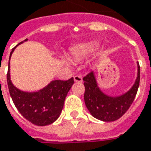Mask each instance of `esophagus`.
Here are the masks:
<instances>
[{
  "label": "esophagus",
  "mask_w": 151,
  "mask_h": 151,
  "mask_svg": "<svg viewBox=\"0 0 151 151\" xmlns=\"http://www.w3.org/2000/svg\"><path fill=\"white\" fill-rule=\"evenodd\" d=\"M73 78H74V81L77 83H82L83 82V78L80 75H75Z\"/></svg>",
  "instance_id": "obj_1"
}]
</instances>
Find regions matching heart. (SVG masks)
Instances as JSON below:
<instances>
[{"mask_svg": "<svg viewBox=\"0 0 151 151\" xmlns=\"http://www.w3.org/2000/svg\"><path fill=\"white\" fill-rule=\"evenodd\" d=\"M98 46H99V44L96 42H88V43L80 44L72 48L71 54L73 57L76 59H81L92 54L93 51L97 50ZM64 61L68 62V59L65 58Z\"/></svg>", "mask_w": 151, "mask_h": 151, "instance_id": "obj_1", "label": "heart"}]
</instances>
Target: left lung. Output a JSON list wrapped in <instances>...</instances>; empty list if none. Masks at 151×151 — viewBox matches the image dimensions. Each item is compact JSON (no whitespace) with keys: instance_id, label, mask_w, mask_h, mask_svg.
I'll return each instance as SVG.
<instances>
[{"instance_id":"1","label":"left lung","mask_w":151,"mask_h":151,"mask_svg":"<svg viewBox=\"0 0 151 151\" xmlns=\"http://www.w3.org/2000/svg\"><path fill=\"white\" fill-rule=\"evenodd\" d=\"M136 82L127 93L119 97H109L97 87L94 73L91 72L83 78L85 93L84 101L90 113L103 122H114L127 112L136 97L140 84V65Z\"/></svg>"}]
</instances>
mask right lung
<instances>
[{"label":"right lung","instance_id":"1","mask_svg":"<svg viewBox=\"0 0 151 151\" xmlns=\"http://www.w3.org/2000/svg\"><path fill=\"white\" fill-rule=\"evenodd\" d=\"M26 40L27 39L24 41ZM15 48L12 49L10 58ZM73 83V78L66 81L54 80L38 92H23L15 88L11 83L9 61L7 84L10 95L19 113L34 125L40 127L47 126L58 118L63 107L65 97Z\"/></svg>","mask_w":151,"mask_h":151}]
</instances>
